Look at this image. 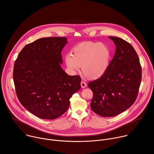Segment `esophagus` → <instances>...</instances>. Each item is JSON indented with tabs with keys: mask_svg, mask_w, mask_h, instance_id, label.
<instances>
[{
	"mask_svg": "<svg viewBox=\"0 0 154 154\" xmlns=\"http://www.w3.org/2000/svg\"><path fill=\"white\" fill-rule=\"evenodd\" d=\"M81 86L82 88H85L87 87V84H86V82H85V81H82L81 82Z\"/></svg>",
	"mask_w": 154,
	"mask_h": 154,
	"instance_id": "34e87169",
	"label": "esophagus"
}]
</instances>
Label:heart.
Returning a JSON list of instances; mask_svg holds the SVG:
<instances>
[{
  "mask_svg": "<svg viewBox=\"0 0 154 154\" xmlns=\"http://www.w3.org/2000/svg\"><path fill=\"white\" fill-rule=\"evenodd\" d=\"M111 56V51L106 45L88 42L75 47L72 56L66 55L65 60L71 70L77 71L79 66H82V72L85 76L91 79H97L108 70Z\"/></svg>",
  "mask_w": 154,
  "mask_h": 154,
  "instance_id": "heart-1",
  "label": "heart"
}]
</instances>
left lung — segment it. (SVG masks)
Segmentation results:
<instances>
[{"instance_id": "obj_1", "label": "left lung", "mask_w": 154, "mask_h": 154, "mask_svg": "<svg viewBox=\"0 0 154 154\" xmlns=\"http://www.w3.org/2000/svg\"><path fill=\"white\" fill-rule=\"evenodd\" d=\"M109 38L116 46L114 57L104 75L88 84L93 92L91 108L102 117H113L129 108L137 98L142 77L133 47L121 38Z\"/></svg>"}]
</instances>
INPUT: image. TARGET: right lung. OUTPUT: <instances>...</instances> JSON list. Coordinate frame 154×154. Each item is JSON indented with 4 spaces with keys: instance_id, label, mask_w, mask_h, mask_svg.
Wrapping results in <instances>:
<instances>
[{
    "instance_id": "obj_1",
    "label": "right lung",
    "mask_w": 154,
    "mask_h": 154,
    "mask_svg": "<svg viewBox=\"0 0 154 154\" xmlns=\"http://www.w3.org/2000/svg\"><path fill=\"white\" fill-rule=\"evenodd\" d=\"M65 37H46L26 45L17 57L13 81L17 97L29 112L43 119L65 113L70 98L81 89V78L61 68Z\"/></svg>"
}]
</instances>
